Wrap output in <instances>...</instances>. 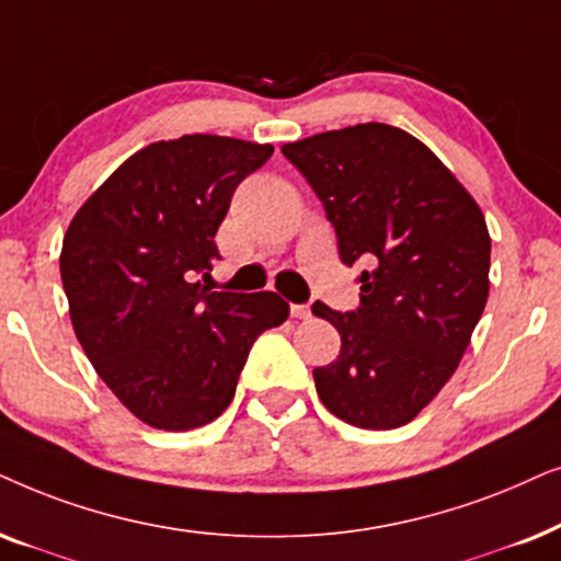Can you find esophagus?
Returning a JSON list of instances; mask_svg holds the SVG:
<instances>
[{"label": "esophagus", "mask_w": 561, "mask_h": 561, "mask_svg": "<svg viewBox=\"0 0 561 561\" xmlns=\"http://www.w3.org/2000/svg\"><path fill=\"white\" fill-rule=\"evenodd\" d=\"M293 318H297V320H308L312 312H310V305H293Z\"/></svg>", "instance_id": "obj_1"}]
</instances>
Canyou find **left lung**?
<instances>
[{
    "mask_svg": "<svg viewBox=\"0 0 561 561\" xmlns=\"http://www.w3.org/2000/svg\"><path fill=\"white\" fill-rule=\"evenodd\" d=\"M325 205L339 256L367 261L362 308L325 318L341 354L312 369L318 398L356 428L413 421L457 371L490 295L480 205L428 146L385 123L282 146Z\"/></svg>",
    "mask_w": 561,
    "mask_h": 561,
    "instance_id": "1",
    "label": "left lung"
}]
</instances>
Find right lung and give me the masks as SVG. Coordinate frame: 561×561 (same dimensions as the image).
<instances>
[{
  "label": "right lung",
  "mask_w": 561,
  "mask_h": 561,
  "mask_svg": "<svg viewBox=\"0 0 561 561\" xmlns=\"http://www.w3.org/2000/svg\"><path fill=\"white\" fill-rule=\"evenodd\" d=\"M274 146L182 136L140 148L79 207L61 249L73 333L138 421L192 431L230 405L253 341L282 325L276 293H210L215 233Z\"/></svg>",
  "instance_id": "obj_1"
}]
</instances>
